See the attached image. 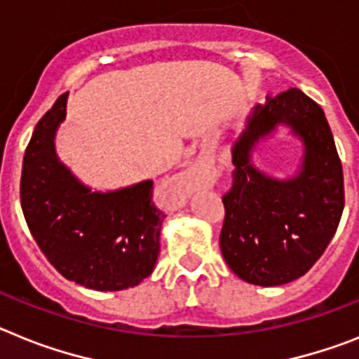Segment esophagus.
<instances>
[{"label": "esophagus", "mask_w": 359, "mask_h": 359, "mask_svg": "<svg viewBox=\"0 0 359 359\" xmlns=\"http://www.w3.org/2000/svg\"><path fill=\"white\" fill-rule=\"evenodd\" d=\"M208 182H210V170L202 162H195L184 173H179V175L168 179L164 186L173 193L175 201L179 204H182L193 191H198V189L205 188Z\"/></svg>", "instance_id": "34e87169"}]
</instances>
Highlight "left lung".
<instances>
[{"label":"left lung","mask_w":359,"mask_h":359,"mask_svg":"<svg viewBox=\"0 0 359 359\" xmlns=\"http://www.w3.org/2000/svg\"><path fill=\"white\" fill-rule=\"evenodd\" d=\"M286 130L302 142L301 164L289 177L256 166L254 154ZM233 189L220 251L244 282L274 287L304 276L322 257L344 213V170L325 114L302 90L291 88L255 106L231 144Z\"/></svg>","instance_id":"left-lung-1"}]
</instances>
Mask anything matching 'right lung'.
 <instances>
[{"instance_id":"obj_1","label":"right lung","mask_w":359,"mask_h":359,"mask_svg":"<svg viewBox=\"0 0 359 359\" xmlns=\"http://www.w3.org/2000/svg\"><path fill=\"white\" fill-rule=\"evenodd\" d=\"M68 92L36 124L21 171V208L34 240L67 280L93 291L135 287L154 273L166 215L151 204L149 179L93 189L55 149Z\"/></svg>"}]
</instances>
